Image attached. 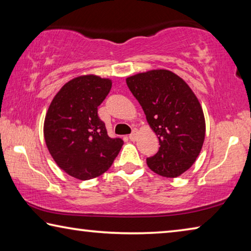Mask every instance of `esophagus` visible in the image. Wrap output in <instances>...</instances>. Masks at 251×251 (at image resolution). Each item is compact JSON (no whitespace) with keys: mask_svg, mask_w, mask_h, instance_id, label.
Segmentation results:
<instances>
[{"mask_svg":"<svg viewBox=\"0 0 251 251\" xmlns=\"http://www.w3.org/2000/svg\"><path fill=\"white\" fill-rule=\"evenodd\" d=\"M137 136H138V133H137V130L136 129H134L133 130V133H131L130 135H129V139L130 141H136V139H137Z\"/></svg>","mask_w":251,"mask_h":251,"instance_id":"1","label":"esophagus"}]
</instances>
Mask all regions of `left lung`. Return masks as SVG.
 <instances>
[{"label":"left lung","instance_id":"1","mask_svg":"<svg viewBox=\"0 0 251 251\" xmlns=\"http://www.w3.org/2000/svg\"><path fill=\"white\" fill-rule=\"evenodd\" d=\"M126 84L159 141V151L147 158V166L163 177L182 175L205 141L206 122L197 96L184 79L164 69L129 76Z\"/></svg>","mask_w":251,"mask_h":251}]
</instances>
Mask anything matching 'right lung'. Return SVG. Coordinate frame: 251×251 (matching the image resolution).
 I'll list each match as a JSON object with an SVG mask.
<instances>
[{
    "label": "right lung",
    "instance_id": "1",
    "mask_svg": "<svg viewBox=\"0 0 251 251\" xmlns=\"http://www.w3.org/2000/svg\"><path fill=\"white\" fill-rule=\"evenodd\" d=\"M110 88V78L77 76L63 85L46 112V147L57 166L79 180L107 172L124 144L121 138L109 137L97 115Z\"/></svg>",
    "mask_w": 251,
    "mask_h": 251
}]
</instances>
